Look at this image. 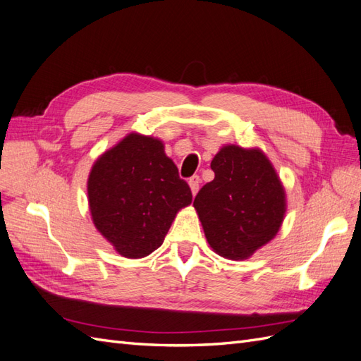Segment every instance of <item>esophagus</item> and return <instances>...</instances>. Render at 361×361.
Instances as JSON below:
<instances>
[{"mask_svg":"<svg viewBox=\"0 0 361 361\" xmlns=\"http://www.w3.org/2000/svg\"><path fill=\"white\" fill-rule=\"evenodd\" d=\"M188 183H190V188H191V192H192V195H196V192L199 191V183H200V178H199V176H197V174L191 176L190 180H188Z\"/></svg>","mask_w":361,"mask_h":361,"instance_id":"esophagus-1","label":"esophagus"}]
</instances>
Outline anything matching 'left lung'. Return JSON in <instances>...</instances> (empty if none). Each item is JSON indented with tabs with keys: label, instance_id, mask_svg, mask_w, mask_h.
Listing matches in <instances>:
<instances>
[{
	"label": "left lung",
	"instance_id": "8db88e82",
	"mask_svg": "<svg viewBox=\"0 0 361 361\" xmlns=\"http://www.w3.org/2000/svg\"><path fill=\"white\" fill-rule=\"evenodd\" d=\"M214 179L192 202L209 247L219 256L243 260L279 231L286 211L285 190L259 148L225 145L211 161Z\"/></svg>",
	"mask_w": 361,
	"mask_h": 361
}]
</instances>
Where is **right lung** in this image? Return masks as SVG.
<instances>
[{
    "label": "right lung",
    "mask_w": 361,
    "mask_h": 361,
    "mask_svg": "<svg viewBox=\"0 0 361 361\" xmlns=\"http://www.w3.org/2000/svg\"><path fill=\"white\" fill-rule=\"evenodd\" d=\"M87 192L96 230L128 259L159 248L178 211L192 200L162 140L137 133L98 157Z\"/></svg>",
    "instance_id": "1"
}]
</instances>
